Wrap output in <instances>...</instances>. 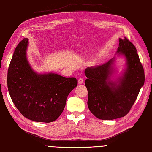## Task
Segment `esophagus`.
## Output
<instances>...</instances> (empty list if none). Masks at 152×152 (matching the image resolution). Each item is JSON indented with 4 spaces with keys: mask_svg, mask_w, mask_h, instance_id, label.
Wrapping results in <instances>:
<instances>
[{
    "mask_svg": "<svg viewBox=\"0 0 152 152\" xmlns=\"http://www.w3.org/2000/svg\"><path fill=\"white\" fill-rule=\"evenodd\" d=\"M83 83V79L82 78H80L78 79V83L79 84H82Z\"/></svg>",
    "mask_w": 152,
    "mask_h": 152,
    "instance_id": "esophagus-1",
    "label": "esophagus"
}]
</instances>
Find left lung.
I'll return each mask as SVG.
<instances>
[{
  "label": "left lung",
  "mask_w": 152,
  "mask_h": 152,
  "mask_svg": "<svg viewBox=\"0 0 152 152\" xmlns=\"http://www.w3.org/2000/svg\"><path fill=\"white\" fill-rule=\"evenodd\" d=\"M119 41L117 52L125 56L127 68L118 84L109 81L114 59L85 70L88 108L100 119L112 120L127 115L144 83V68L136 48L125 37Z\"/></svg>",
  "instance_id": "obj_1"
}]
</instances>
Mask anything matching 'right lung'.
<instances>
[{
    "instance_id": "obj_1",
    "label": "right lung",
    "mask_w": 152,
    "mask_h": 152,
    "mask_svg": "<svg viewBox=\"0 0 152 152\" xmlns=\"http://www.w3.org/2000/svg\"><path fill=\"white\" fill-rule=\"evenodd\" d=\"M28 39L16 47L8 70V91L15 107L25 118L50 123L59 117L68 95L78 85L75 78L57 74H38L26 57Z\"/></svg>"
}]
</instances>
